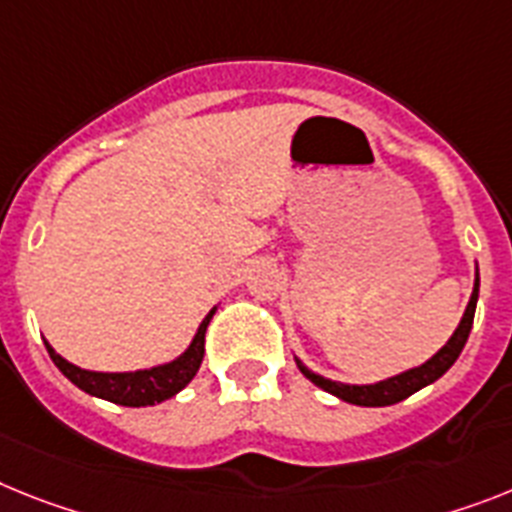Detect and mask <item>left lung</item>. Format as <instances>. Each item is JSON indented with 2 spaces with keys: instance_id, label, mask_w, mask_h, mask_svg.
<instances>
[{
  "instance_id": "1",
  "label": "left lung",
  "mask_w": 512,
  "mask_h": 512,
  "mask_svg": "<svg viewBox=\"0 0 512 512\" xmlns=\"http://www.w3.org/2000/svg\"><path fill=\"white\" fill-rule=\"evenodd\" d=\"M476 299H479V270H476L474 291H471L466 312H463L461 322H458V328H455V333L450 336V341L445 343V346L432 356V359H427V362L419 364V367L414 369H406V372H401V375L388 377V380L372 382V385H346V382H336V380H328V377L317 375V372L304 367V364L294 356L296 367L302 369V375L307 377V380L315 382L317 388H322L330 395H336V398H341V401L354 403V406H393V403L414 395L416 390L427 388V385H432L435 380H440V377L453 367L455 359L461 356L463 346H466L471 325H474Z\"/></svg>"
}]
</instances>
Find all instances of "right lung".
Instances as JSON below:
<instances>
[{"mask_svg": "<svg viewBox=\"0 0 512 512\" xmlns=\"http://www.w3.org/2000/svg\"><path fill=\"white\" fill-rule=\"evenodd\" d=\"M213 315H216V307L205 315L187 351L176 356L174 362L158 364V367L150 369H137V372H90V369L77 367V364L67 362L64 356H59L57 351L51 349L49 341H46V351H49L51 362L59 367V372L88 395L119 403V406H132V409L156 406V403L166 401L182 388H187L192 377L197 375L205 354V330H208V322Z\"/></svg>", "mask_w": 512, "mask_h": 512, "instance_id": "1", "label": "right lung"}]
</instances>
